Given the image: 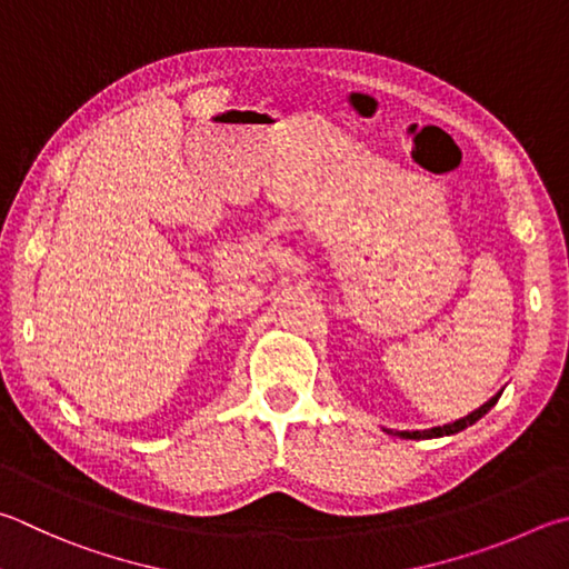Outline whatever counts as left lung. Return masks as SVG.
<instances>
[{
  "mask_svg": "<svg viewBox=\"0 0 569 569\" xmlns=\"http://www.w3.org/2000/svg\"><path fill=\"white\" fill-rule=\"evenodd\" d=\"M498 398H500V392L495 398H490L488 402H485V406H480L478 410H472L470 416H465L462 420H456V422H448V426H442V428H430V430H412V432H408V430H396V436H400V438H408V440H420V438H440V436H452V432H460V430H465L468 426H472L475 420H480L485 412H488L495 402H498ZM388 432H392V430H388Z\"/></svg>",
  "mask_w": 569,
  "mask_h": 569,
  "instance_id": "1",
  "label": "left lung"
}]
</instances>
